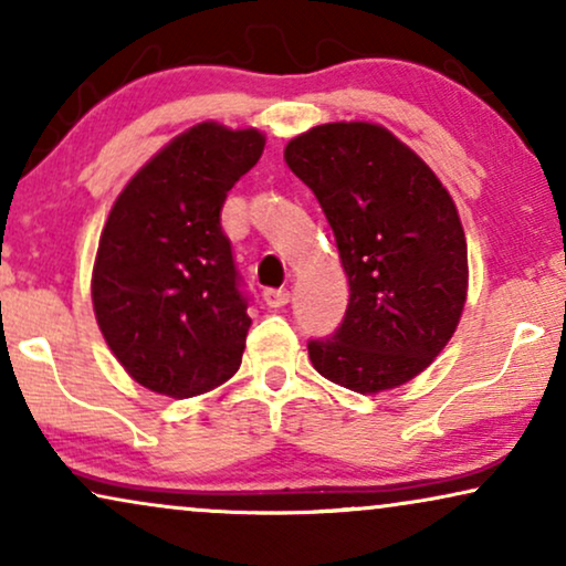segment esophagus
<instances>
[{"label":"esophagus","instance_id":"obj_1","mask_svg":"<svg viewBox=\"0 0 566 566\" xmlns=\"http://www.w3.org/2000/svg\"><path fill=\"white\" fill-rule=\"evenodd\" d=\"M262 298H265V304L270 308H281L291 301V293L285 289H268L265 293H262Z\"/></svg>","mask_w":566,"mask_h":566}]
</instances>
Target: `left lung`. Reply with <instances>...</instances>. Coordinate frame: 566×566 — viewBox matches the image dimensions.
Segmentation results:
<instances>
[{"label":"left lung","mask_w":566,"mask_h":566,"mask_svg":"<svg viewBox=\"0 0 566 566\" xmlns=\"http://www.w3.org/2000/svg\"><path fill=\"white\" fill-rule=\"evenodd\" d=\"M285 165L327 216L350 301L329 337L308 339L324 378L378 394L422 374L467 304V237L436 172L376 123H324L291 138Z\"/></svg>","instance_id":"8db88e82"}]
</instances>
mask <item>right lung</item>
I'll return each instance as SVG.
<instances>
[{"mask_svg": "<svg viewBox=\"0 0 566 566\" xmlns=\"http://www.w3.org/2000/svg\"><path fill=\"white\" fill-rule=\"evenodd\" d=\"M262 149L260 130L198 123L146 161L111 208L92 304L107 347L146 389L188 399L242 363L250 298L221 208Z\"/></svg>", "mask_w": 566, "mask_h": 566, "instance_id": "obj_1", "label": "right lung"}]
</instances>
